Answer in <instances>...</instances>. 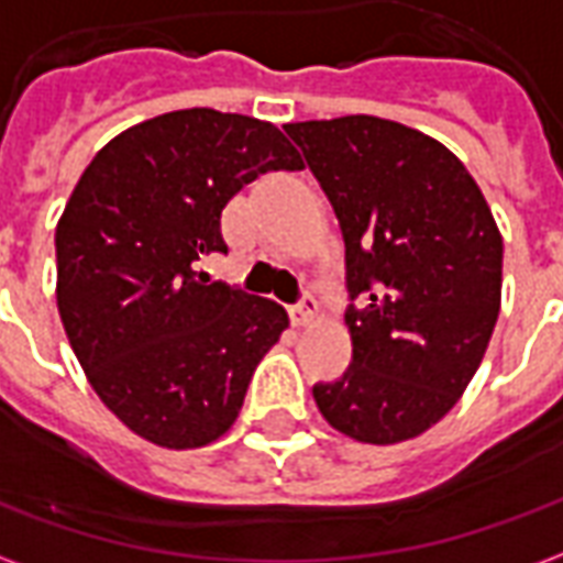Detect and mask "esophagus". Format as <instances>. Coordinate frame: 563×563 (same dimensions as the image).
I'll list each match as a JSON object with an SVG mask.
<instances>
[{
  "label": "esophagus",
  "instance_id": "1",
  "mask_svg": "<svg viewBox=\"0 0 563 563\" xmlns=\"http://www.w3.org/2000/svg\"><path fill=\"white\" fill-rule=\"evenodd\" d=\"M317 313H319L317 295L305 292V295H301V301L292 307V322H295V325H310Z\"/></svg>",
  "mask_w": 563,
  "mask_h": 563
}]
</instances>
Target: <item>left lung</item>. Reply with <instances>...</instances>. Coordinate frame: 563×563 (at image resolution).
<instances>
[{
  "instance_id": "left-lung-1",
  "label": "left lung",
  "mask_w": 563,
  "mask_h": 563,
  "mask_svg": "<svg viewBox=\"0 0 563 563\" xmlns=\"http://www.w3.org/2000/svg\"><path fill=\"white\" fill-rule=\"evenodd\" d=\"M346 246L353 362L317 383L319 413L362 443H401L455 407L500 313L504 241L440 141L355 114L289 123Z\"/></svg>"
}]
</instances>
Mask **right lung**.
<instances>
[{
	"label": "right lung",
	"mask_w": 563,
	"mask_h": 563,
	"mask_svg": "<svg viewBox=\"0 0 563 563\" xmlns=\"http://www.w3.org/2000/svg\"><path fill=\"white\" fill-rule=\"evenodd\" d=\"M280 129L186 108L108 141L56 225V305L104 407L150 443L196 449L241 413L286 310L198 271L258 174L301 172Z\"/></svg>",
	"instance_id": "1"
}]
</instances>
